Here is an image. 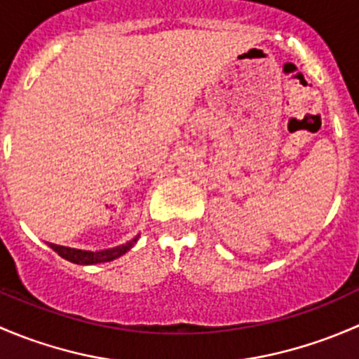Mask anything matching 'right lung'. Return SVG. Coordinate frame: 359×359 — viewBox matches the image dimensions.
<instances>
[{"label": "right lung", "mask_w": 359, "mask_h": 359, "mask_svg": "<svg viewBox=\"0 0 359 359\" xmlns=\"http://www.w3.org/2000/svg\"><path fill=\"white\" fill-rule=\"evenodd\" d=\"M139 236H135L133 240L126 241L125 245H119V247L100 250V252H90V250H78V248H69L62 247V245L55 243H46L53 252L59 253L62 259L69 260L72 264H79V266H92V264H100V262H111V260L118 259V257L125 255L133 245L137 243Z\"/></svg>", "instance_id": "1"}]
</instances>
